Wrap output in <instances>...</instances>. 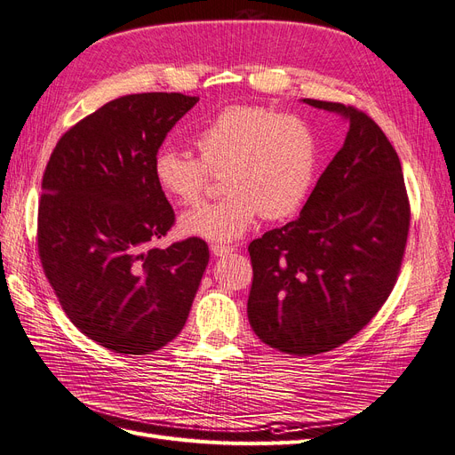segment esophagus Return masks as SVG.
<instances>
[{
    "instance_id": "1",
    "label": "esophagus",
    "mask_w": 455,
    "mask_h": 455,
    "mask_svg": "<svg viewBox=\"0 0 455 455\" xmlns=\"http://www.w3.org/2000/svg\"><path fill=\"white\" fill-rule=\"evenodd\" d=\"M233 246H226V244H212L211 246V252H212V256H216V258H222V256H228V254H231L233 252Z\"/></svg>"
}]
</instances>
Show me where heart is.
Returning a JSON list of instances; mask_svg holds the SVG:
<instances>
[{
	"instance_id": "1",
	"label": "heart",
	"mask_w": 455,
	"mask_h": 455,
	"mask_svg": "<svg viewBox=\"0 0 455 455\" xmlns=\"http://www.w3.org/2000/svg\"><path fill=\"white\" fill-rule=\"evenodd\" d=\"M199 158L164 147L154 156V179L182 205L222 173L226 196L180 216L184 235L216 243L243 237L261 214L282 220L301 209L318 167V140L308 124L267 107H229L194 137Z\"/></svg>"
}]
</instances>
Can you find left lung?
I'll return each instance as SVG.
<instances>
[{"instance_id": "1", "label": "left lung", "mask_w": 455, "mask_h": 455, "mask_svg": "<svg viewBox=\"0 0 455 455\" xmlns=\"http://www.w3.org/2000/svg\"><path fill=\"white\" fill-rule=\"evenodd\" d=\"M350 124L297 220L248 246V320L271 348L329 352L372 320L394 290L411 226L399 156L379 124L342 103L303 100Z\"/></svg>"}]
</instances>
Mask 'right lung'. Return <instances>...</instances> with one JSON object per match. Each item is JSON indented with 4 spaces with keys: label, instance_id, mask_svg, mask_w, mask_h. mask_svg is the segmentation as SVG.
I'll list each match as a JSON object with an SVG mask.
<instances>
[{
    "label": "right lung",
    "instance_id": "obj_1",
    "mask_svg": "<svg viewBox=\"0 0 455 455\" xmlns=\"http://www.w3.org/2000/svg\"><path fill=\"white\" fill-rule=\"evenodd\" d=\"M199 101L177 92L105 103L60 137L43 175L37 248L68 318L116 354L173 340L190 315L209 246H152L175 224L154 156Z\"/></svg>",
    "mask_w": 455,
    "mask_h": 455
}]
</instances>
